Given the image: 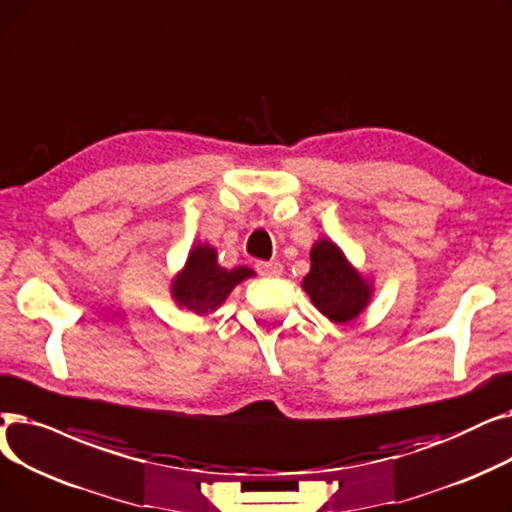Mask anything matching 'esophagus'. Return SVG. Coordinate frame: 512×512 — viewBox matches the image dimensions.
Listing matches in <instances>:
<instances>
[{"instance_id":"1","label":"esophagus","mask_w":512,"mask_h":512,"mask_svg":"<svg viewBox=\"0 0 512 512\" xmlns=\"http://www.w3.org/2000/svg\"><path fill=\"white\" fill-rule=\"evenodd\" d=\"M256 271L266 277H279L283 273V266L279 260H269V262L260 260V262H256Z\"/></svg>"}]
</instances>
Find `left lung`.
Instances as JSON below:
<instances>
[{
	"mask_svg": "<svg viewBox=\"0 0 512 512\" xmlns=\"http://www.w3.org/2000/svg\"><path fill=\"white\" fill-rule=\"evenodd\" d=\"M302 289L316 310L337 325L354 321L373 298V281L364 279L342 248L327 237L314 241Z\"/></svg>",
	"mask_w": 512,
	"mask_h": 512,
	"instance_id": "8db88e82",
	"label": "left lung"
}]
</instances>
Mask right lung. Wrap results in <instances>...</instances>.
<instances>
[{"label": "right lung", "mask_w": 512, "mask_h": 512, "mask_svg": "<svg viewBox=\"0 0 512 512\" xmlns=\"http://www.w3.org/2000/svg\"><path fill=\"white\" fill-rule=\"evenodd\" d=\"M250 277L254 271L248 266L225 269L218 264V254L210 243L198 241L189 250L183 269L173 277L170 296L179 308L204 316L223 306L231 291Z\"/></svg>", "instance_id": "add662e5"}]
</instances>
